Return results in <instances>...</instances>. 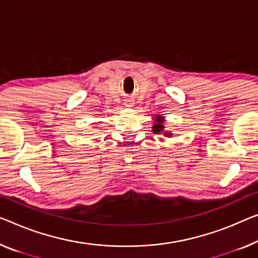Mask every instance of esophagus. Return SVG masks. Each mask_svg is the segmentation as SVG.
<instances>
[{
	"instance_id": "esophagus-1",
	"label": "esophagus",
	"mask_w": 258,
	"mask_h": 258,
	"mask_svg": "<svg viewBox=\"0 0 258 258\" xmlns=\"http://www.w3.org/2000/svg\"><path fill=\"white\" fill-rule=\"evenodd\" d=\"M125 106L127 107V109H131V107L134 106V102L132 101V99H126V101H125Z\"/></svg>"
}]
</instances>
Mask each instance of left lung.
Instances as JSON below:
<instances>
[{
  "label": "left lung",
  "instance_id": "1",
  "mask_svg": "<svg viewBox=\"0 0 258 258\" xmlns=\"http://www.w3.org/2000/svg\"><path fill=\"white\" fill-rule=\"evenodd\" d=\"M154 119V124L152 126L153 128V133L155 134H160V133H163L164 137L167 138H170L172 137V133L169 132V131H166V128H164V117L161 116V114H155V117L153 118Z\"/></svg>",
  "mask_w": 258,
  "mask_h": 258
}]
</instances>
